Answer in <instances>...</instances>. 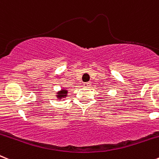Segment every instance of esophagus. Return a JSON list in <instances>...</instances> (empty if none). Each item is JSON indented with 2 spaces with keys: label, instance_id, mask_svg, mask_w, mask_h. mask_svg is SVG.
<instances>
[{
  "label": "esophagus",
  "instance_id": "esophagus-1",
  "mask_svg": "<svg viewBox=\"0 0 159 159\" xmlns=\"http://www.w3.org/2000/svg\"><path fill=\"white\" fill-rule=\"evenodd\" d=\"M91 84H91L90 82L84 83V87H85V88H90Z\"/></svg>",
  "mask_w": 159,
  "mask_h": 159
}]
</instances>
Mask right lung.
<instances>
[{"instance_id": "add662e5", "label": "right lung", "mask_w": 159, "mask_h": 159, "mask_svg": "<svg viewBox=\"0 0 159 159\" xmlns=\"http://www.w3.org/2000/svg\"><path fill=\"white\" fill-rule=\"evenodd\" d=\"M67 90L64 89H62L60 91H59L58 93H56V97H57V100H62L63 98H66V96H67Z\"/></svg>"}]
</instances>
